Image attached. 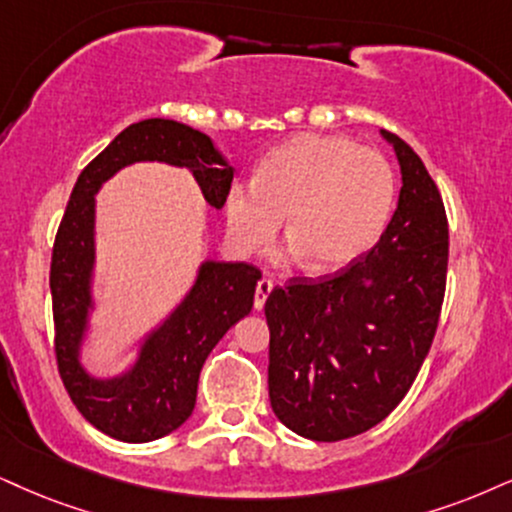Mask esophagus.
Masks as SVG:
<instances>
[{
  "label": "esophagus",
  "instance_id": "1",
  "mask_svg": "<svg viewBox=\"0 0 512 512\" xmlns=\"http://www.w3.org/2000/svg\"><path fill=\"white\" fill-rule=\"evenodd\" d=\"M273 292V280L270 277H261V280L256 282V296H254V306L261 311L263 306H266V299Z\"/></svg>",
  "mask_w": 512,
  "mask_h": 512
}]
</instances>
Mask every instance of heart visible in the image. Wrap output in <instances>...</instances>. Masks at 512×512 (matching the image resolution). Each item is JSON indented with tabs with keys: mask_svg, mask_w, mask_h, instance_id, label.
Masks as SVG:
<instances>
[{
	"mask_svg": "<svg viewBox=\"0 0 512 512\" xmlns=\"http://www.w3.org/2000/svg\"><path fill=\"white\" fill-rule=\"evenodd\" d=\"M394 201L396 175L380 151L342 135H299L270 151L256 182L232 185L225 220L237 249L254 254L287 216L289 254L330 273L382 237Z\"/></svg>",
	"mask_w": 512,
	"mask_h": 512,
	"instance_id": "1",
	"label": "heart"
}]
</instances>
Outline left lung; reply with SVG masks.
Wrapping results in <instances>:
<instances>
[{"label":"left lung","instance_id":"obj_1","mask_svg":"<svg viewBox=\"0 0 512 512\" xmlns=\"http://www.w3.org/2000/svg\"><path fill=\"white\" fill-rule=\"evenodd\" d=\"M382 137L396 151L403 187L380 242L334 275L292 277L266 301L270 406L313 441L356 437L399 406L444 304V201L420 156L394 132Z\"/></svg>","mask_w":512,"mask_h":512}]
</instances>
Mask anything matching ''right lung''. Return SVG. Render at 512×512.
<instances>
[{
  "instance_id": "obj_1",
  "label": "right lung",
  "mask_w": 512,
  "mask_h": 512,
  "mask_svg": "<svg viewBox=\"0 0 512 512\" xmlns=\"http://www.w3.org/2000/svg\"><path fill=\"white\" fill-rule=\"evenodd\" d=\"M137 161L189 168L213 208H223L235 178V168L204 132L166 118H149L125 128L87 163L68 199L49 270L56 365L82 418L99 432L130 444L166 437L192 415L208 353L237 320L249 315L261 280V270L249 263L206 261L185 301L144 339L140 358L125 375L113 380L87 375L78 353L92 308L94 194L113 173Z\"/></svg>"
}]
</instances>
